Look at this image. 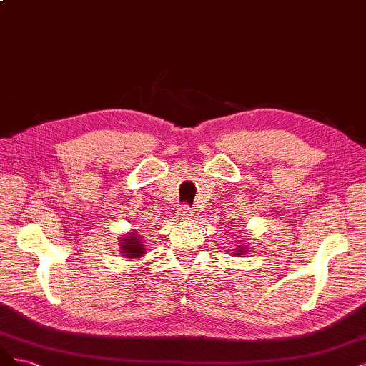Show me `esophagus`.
Listing matches in <instances>:
<instances>
[{"label":"esophagus","instance_id":"obj_1","mask_svg":"<svg viewBox=\"0 0 366 366\" xmlns=\"http://www.w3.org/2000/svg\"><path fill=\"white\" fill-rule=\"evenodd\" d=\"M178 216H179V219H182V220H192V219L194 217L193 209L190 208V205H182V207L179 208Z\"/></svg>","mask_w":366,"mask_h":366}]
</instances>
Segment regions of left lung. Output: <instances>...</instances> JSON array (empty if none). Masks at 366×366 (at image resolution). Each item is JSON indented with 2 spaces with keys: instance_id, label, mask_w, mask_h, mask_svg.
Here are the masks:
<instances>
[{
  "instance_id": "1",
  "label": "left lung",
  "mask_w": 366,
  "mask_h": 366,
  "mask_svg": "<svg viewBox=\"0 0 366 366\" xmlns=\"http://www.w3.org/2000/svg\"><path fill=\"white\" fill-rule=\"evenodd\" d=\"M237 255H243V249H242V247H239V251H237Z\"/></svg>"
}]
</instances>
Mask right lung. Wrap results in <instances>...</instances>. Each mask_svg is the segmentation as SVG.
<instances>
[{
	"instance_id": "add662e5",
	"label": "right lung",
	"mask_w": 366,
	"mask_h": 366,
	"mask_svg": "<svg viewBox=\"0 0 366 366\" xmlns=\"http://www.w3.org/2000/svg\"><path fill=\"white\" fill-rule=\"evenodd\" d=\"M144 247L139 242V237L137 234H131L127 235L124 240H122V254H124V257L127 258H137L139 255L144 254Z\"/></svg>"
}]
</instances>
